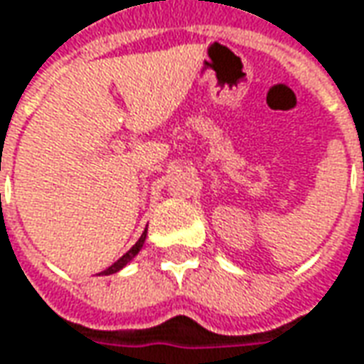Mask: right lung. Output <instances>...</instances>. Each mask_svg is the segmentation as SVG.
Returning a JSON list of instances; mask_svg holds the SVG:
<instances>
[{
  "label": "right lung",
  "mask_w": 364,
  "mask_h": 364,
  "mask_svg": "<svg viewBox=\"0 0 364 364\" xmlns=\"http://www.w3.org/2000/svg\"><path fill=\"white\" fill-rule=\"evenodd\" d=\"M144 241H146V232H144V235L139 237V241H137V243L133 245L132 249H129V251H127L125 255H121V257L117 259V261H115L113 265H109V267H107V269H105V272H103V273H105V275H107V273L119 272V269H121V267H123V265H127V263H129V261H132V259L135 257L137 253H139V249H141V245H144Z\"/></svg>",
  "instance_id": "right-lung-1"
}]
</instances>
